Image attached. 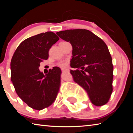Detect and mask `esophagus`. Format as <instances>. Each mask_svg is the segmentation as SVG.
Returning a JSON list of instances; mask_svg holds the SVG:
<instances>
[{"instance_id":"34e87169","label":"esophagus","mask_w":133,"mask_h":133,"mask_svg":"<svg viewBox=\"0 0 133 133\" xmlns=\"http://www.w3.org/2000/svg\"><path fill=\"white\" fill-rule=\"evenodd\" d=\"M61 70H62V71H65L67 70V69H66V68H61Z\"/></svg>"}]
</instances>
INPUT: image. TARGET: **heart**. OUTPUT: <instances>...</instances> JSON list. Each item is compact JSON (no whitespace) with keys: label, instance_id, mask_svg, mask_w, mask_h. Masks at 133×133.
Segmentation results:
<instances>
[{"label":"heart","instance_id":"b5f03b06","mask_svg":"<svg viewBox=\"0 0 133 133\" xmlns=\"http://www.w3.org/2000/svg\"><path fill=\"white\" fill-rule=\"evenodd\" d=\"M59 66L60 67H66V66H67V63H66V62H62V63H60L59 64Z\"/></svg>","mask_w":133,"mask_h":133}]
</instances>
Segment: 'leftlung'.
Returning a JSON list of instances; mask_svg holds the SVG:
<instances>
[{
  "instance_id": "8db88e82",
  "label": "left lung",
  "mask_w": 133,
  "mask_h": 133,
  "mask_svg": "<svg viewBox=\"0 0 133 133\" xmlns=\"http://www.w3.org/2000/svg\"><path fill=\"white\" fill-rule=\"evenodd\" d=\"M56 34L70 43L72 58L70 70L74 82L87 92L91 102L96 106L106 104L112 91L113 66L105 43L88 30L70 29Z\"/></svg>"
}]
</instances>
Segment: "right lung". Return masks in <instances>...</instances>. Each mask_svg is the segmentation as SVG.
Wrapping results in <instances>:
<instances>
[{
  "mask_svg": "<svg viewBox=\"0 0 133 133\" xmlns=\"http://www.w3.org/2000/svg\"><path fill=\"white\" fill-rule=\"evenodd\" d=\"M58 40L51 31L29 37L17 47L11 60V81L16 92L33 109L50 106L59 90V67H53L46 75L39 69L40 62L48 59L49 49Z\"/></svg>",
  "mask_w": 133,
  "mask_h": 133,
  "instance_id": "1",
  "label": "right lung"
}]
</instances>
